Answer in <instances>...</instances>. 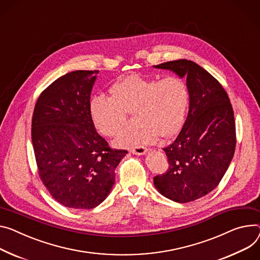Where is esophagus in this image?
Segmentation results:
<instances>
[{"mask_svg":"<svg viewBox=\"0 0 260 260\" xmlns=\"http://www.w3.org/2000/svg\"><path fill=\"white\" fill-rule=\"evenodd\" d=\"M130 152L133 154H136V155H144L148 152V149L145 147H136V148L130 149Z\"/></svg>","mask_w":260,"mask_h":260,"instance_id":"obj_1","label":"esophagus"}]
</instances>
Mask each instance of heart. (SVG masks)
Returning a JSON list of instances; mask_svg holds the SVG:
<instances>
[{
    "mask_svg": "<svg viewBox=\"0 0 260 260\" xmlns=\"http://www.w3.org/2000/svg\"><path fill=\"white\" fill-rule=\"evenodd\" d=\"M110 91L111 95L98 93L91 98L90 112L95 128L108 137L123 131L128 113L136 114L137 125L117 139L118 146L149 145L158 135L170 137L182 126L189 90L181 78L157 80L131 76L115 82Z\"/></svg>",
    "mask_w": 260,
    "mask_h": 260,
    "instance_id": "1",
    "label": "heart"
}]
</instances>
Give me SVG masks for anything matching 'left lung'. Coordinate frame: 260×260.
<instances>
[{
  "label": "left lung",
  "instance_id": "1",
  "mask_svg": "<svg viewBox=\"0 0 260 260\" xmlns=\"http://www.w3.org/2000/svg\"><path fill=\"white\" fill-rule=\"evenodd\" d=\"M157 69L186 76L189 110L182 129L164 148L169 168L154 177L156 188L179 203L202 198L221 182L236 146L235 121L229 96L206 70L186 59Z\"/></svg>",
  "mask_w": 260,
  "mask_h": 260
}]
</instances>
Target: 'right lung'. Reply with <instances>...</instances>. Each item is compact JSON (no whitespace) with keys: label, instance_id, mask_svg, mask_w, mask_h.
Listing matches in <instances>:
<instances>
[{"label":"right lung","instance_id":"obj_1","mask_svg":"<svg viewBox=\"0 0 260 260\" xmlns=\"http://www.w3.org/2000/svg\"><path fill=\"white\" fill-rule=\"evenodd\" d=\"M98 73L75 71L58 78L38 96L32 116L39 178L57 202L75 209L104 201L128 153L112 149L94 128L90 92Z\"/></svg>","mask_w":260,"mask_h":260}]
</instances>
